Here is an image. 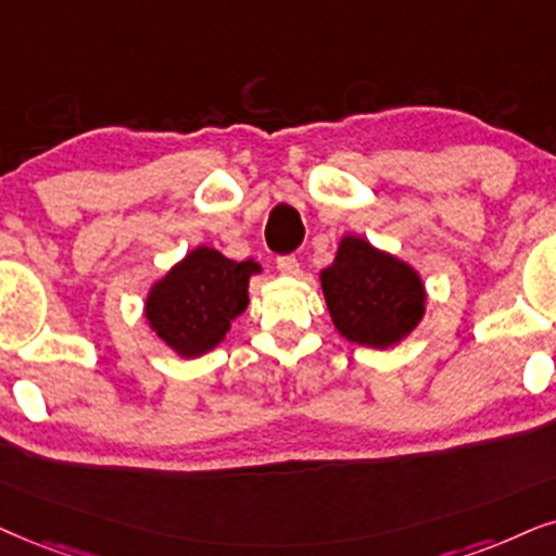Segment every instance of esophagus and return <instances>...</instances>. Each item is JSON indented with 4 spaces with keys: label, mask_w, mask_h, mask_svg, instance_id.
Masks as SVG:
<instances>
[{
    "label": "esophagus",
    "mask_w": 556,
    "mask_h": 556,
    "mask_svg": "<svg viewBox=\"0 0 556 556\" xmlns=\"http://www.w3.org/2000/svg\"><path fill=\"white\" fill-rule=\"evenodd\" d=\"M277 269L285 274V277H298L300 264L294 256H277Z\"/></svg>",
    "instance_id": "esophagus-1"
}]
</instances>
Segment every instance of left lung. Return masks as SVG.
Wrapping results in <instances>:
<instances>
[{
  "mask_svg": "<svg viewBox=\"0 0 556 556\" xmlns=\"http://www.w3.org/2000/svg\"><path fill=\"white\" fill-rule=\"evenodd\" d=\"M320 282L333 326L362 346L388 349L424 318L426 292L418 274L364 238H343Z\"/></svg>",
  "mask_w": 556,
  "mask_h": 556,
  "instance_id": "obj_1",
  "label": "left lung"
}]
</instances>
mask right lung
Listing matches in <instances>:
<instances>
[{
	"label": "right lung",
	"instance_id": "1",
	"mask_svg": "<svg viewBox=\"0 0 556 556\" xmlns=\"http://www.w3.org/2000/svg\"><path fill=\"white\" fill-rule=\"evenodd\" d=\"M256 262H230L200 245L153 285L146 318L181 356H200L226 339L230 320L249 305V277Z\"/></svg>",
	"mask_w": 556,
	"mask_h": 556
}]
</instances>
